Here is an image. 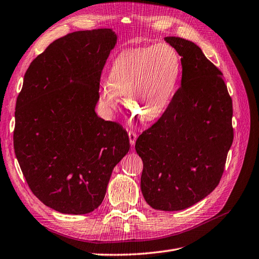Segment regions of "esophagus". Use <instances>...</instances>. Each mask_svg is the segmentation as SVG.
<instances>
[{
	"label": "esophagus",
	"mask_w": 259,
	"mask_h": 259,
	"mask_svg": "<svg viewBox=\"0 0 259 259\" xmlns=\"http://www.w3.org/2000/svg\"><path fill=\"white\" fill-rule=\"evenodd\" d=\"M128 138H130V143L131 145H135L136 139H137V134L135 132H128Z\"/></svg>",
	"instance_id": "obj_1"
}]
</instances>
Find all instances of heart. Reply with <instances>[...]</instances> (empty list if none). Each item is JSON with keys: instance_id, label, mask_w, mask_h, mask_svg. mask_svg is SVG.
I'll list each match as a JSON object with an SVG mask.
<instances>
[{"instance_id": "b5f03b06", "label": "heart", "mask_w": 259, "mask_h": 259, "mask_svg": "<svg viewBox=\"0 0 259 259\" xmlns=\"http://www.w3.org/2000/svg\"><path fill=\"white\" fill-rule=\"evenodd\" d=\"M182 71L177 51L168 44L127 50L120 53L109 70L108 83L101 85L99 99L109 113L125 95V107L138 119L159 117L174 95Z\"/></svg>"}]
</instances>
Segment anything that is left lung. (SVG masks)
Segmentation results:
<instances>
[{
    "instance_id": "1",
    "label": "left lung",
    "mask_w": 259,
    "mask_h": 259,
    "mask_svg": "<svg viewBox=\"0 0 259 259\" xmlns=\"http://www.w3.org/2000/svg\"><path fill=\"white\" fill-rule=\"evenodd\" d=\"M182 57V85L135 149L144 163L140 188L154 209L194 205L213 191L233 140L232 100L223 73L197 44L166 36Z\"/></svg>"
}]
</instances>
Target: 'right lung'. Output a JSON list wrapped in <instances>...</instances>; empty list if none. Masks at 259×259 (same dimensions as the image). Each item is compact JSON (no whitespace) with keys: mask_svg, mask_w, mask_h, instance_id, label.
Segmentation results:
<instances>
[{"mask_svg":"<svg viewBox=\"0 0 259 259\" xmlns=\"http://www.w3.org/2000/svg\"><path fill=\"white\" fill-rule=\"evenodd\" d=\"M117 35L76 31L31 62L15 111L14 149L31 191L62 214L103 202L114 166L130 150L120 124L99 117V81Z\"/></svg>","mask_w":259,"mask_h":259,"instance_id":"add662e5","label":"right lung"}]
</instances>
